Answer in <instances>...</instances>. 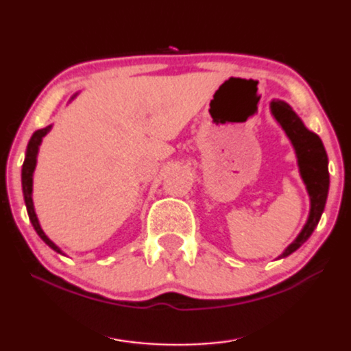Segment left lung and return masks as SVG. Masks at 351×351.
<instances>
[{
	"instance_id": "1",
	"label": "left lung",
	"mask_w": 351,
	"mask_h": 351,
	"mask_svg": "<svg viewBox=\"0 0 351 351\" xmlns=\"http://www.w3.org/2000/svg\"><path fill=\"white\" fill-rule=\"evenodd\" d=\"M270 112L280 127L283 128L294 147L300 176H302L310 197V213L307 223L293 243L288 245V248L278 256V259H281L299 250L313 234L315 227L318 226L324 211L326 199H328L329 170L328 154L324 151L322 138L304 125L302 119L295 114L288 103L283 100H272L270 101Z\"/></svg>"
}]
</instances>
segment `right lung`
<instances>
[{
	"instance_id": "right-lung-1",
	"label": "right lung",
	"mask_w": 351,
	"mask_h": 351,
	"mask_svg": "<svg viewBox=\"0 0 351 351\" xmlns=\"http://www.w3.org/2000/svg\"><path fill=\"white\" fill-rule=\"evenodd\" d=\"M76 97H77V93H75V95L71 97V100H75ZM51 128H52V125H47L46 128L36 130L32 135V138H29L28 146H27V152H25V160H23V165H22V191H23V199H25L28 218H29V221H32V224L34 227V230H36V234L41 237L44 243L51 246L53 251H57V253L63 254V251L58 248V246L53 243V241L49 239V237L44 234V230L41 229V224H39V221H38L36 211H34L33 197H32V194H33V173H34V169H36L38 151H39V146H41V143H43V138L46 136L49 132H51Z\"/></svg>"
}]
</instances>
